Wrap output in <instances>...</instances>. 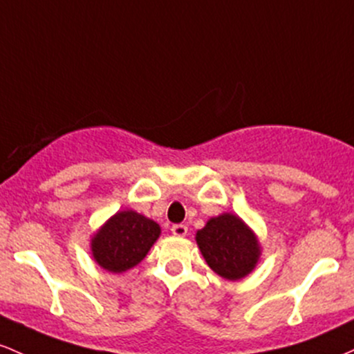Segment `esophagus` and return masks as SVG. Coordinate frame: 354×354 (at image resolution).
<instances>
[{
	"mask_svg": "<svg viewBox=\"0 0 354 354\" xmlns=\"http://www.w3.org/2000/svg\"><path fill=\"white\" fill-rule=\"evenodd\" d=\"M172 234L177 237H184L185 234H187V225H184V224L172 225Z\"/></svg>",
	"mask_w": 354,
	"mask_h": 354,
	"instance_id": "obj_1",
	"label": "esophagus"
}]
</instances>
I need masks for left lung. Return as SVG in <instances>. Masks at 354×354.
<instances>
[{
  "label": "left lung",
  "mask_w": 354,
  "mask_h": 354,
  "mask_svg": "<svg viewBox=\"0 0 354 354\" xmlns=\"http://www.w3.org/2000/svg\"><path fill=\"white\" fill-rule=\"evenodd\" d=\"M196 241L205 263L214 272L229 281H239L252 272L261 256L256 234L234 214L210 217Z\"/></svg>",
  "instance_id": "obj_1"
}]
</instances>
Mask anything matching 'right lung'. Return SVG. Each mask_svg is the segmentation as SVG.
<instances>
[{"mask_svg":"<svg viewBox=\"0 0 354 354\" xmlns=\"http://www.w3.org/2000/svg\"><path fill=\"white\" fill-rule=\"evenodd\" d=\"M160 236V225L135 210H120L91 237V256L109 272L137 266Z\"/></svg>","mask_w":354,"mask_h":354,"instance_id":"right-lung-1","label":"right lung"}]
</instances>
